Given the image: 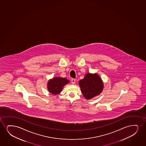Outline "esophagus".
<instances>
[{"mask_svg":"<svg viewBox=\"0 0 146 146\" xmlns=\"http://www.w3.org/2000/svg\"><path fill=\"white\" fill-rule=\"evenodd\" d=\"M71 81H72V84H74V83H76V80L75 79H74V78H72V80H71Z\"/></svg>","mask_w":146,"mask_h":146,"instance_id":"34e87169","label":"esophagus"}]
</instances>
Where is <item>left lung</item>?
<instances>
[{"mask_svg":"<svg viewBox=\"0 0 146 146\" xmlns=\"http://www.w3.org/2000/svg\"><path fill=\"white\" fill-rule=\"evenodd\" d=\"M79 85L83 97L87 100L100 95L103 90V81L96 73L86 74L84 78L79 81Z\"/></svg>","mask_w":146,"mask_h":146,"instance_id":"1","label":"left lung"}]
</instances>
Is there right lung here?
<instances>
[{"mask_svg": "<svg viewBox=\"0 0 146 146\" xmlns=\"http://www.w3.org/2000/svg\"><path fill=\"white\" fill-rule=\"evenodd\" d=\"M70 82L66 78L55 77L49 80L47 82V89L49 92L54 95L60 94L65 85Z\"/></svg>", "mask_w": 146, "mask_h": 146, "instance_id": "1", "label": "right lung"}]
</instances>
